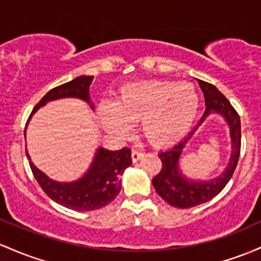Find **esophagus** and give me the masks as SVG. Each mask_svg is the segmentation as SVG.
Here are the masks:
<instances>
[{
	"label": "esophagus",
	"mask_w": 261,
	"mask_h": 261,
	"mask_svg": "<svg viewBox=\"0 0 261 261\" xmlns=\"http://www.w3.org/2000/svg\"><path fill=\"white\" fill-rule=\"evenodd\" d=\"M144 156V153H142L141 150H139V148H133V153H131V157H133V161L136 162L139 161L141 157Z\"/></svg>",
	"instance_id": "34e87169"
}]
</instances>
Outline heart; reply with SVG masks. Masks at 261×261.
I'll list each match as a JSON object with an SVG mask.
<instances>
[{
	"label": "heart",
	"mask_w": 261,
	"mask_h": 261,
	"mask_svg": "<svg viewBox=\"0 0 261 261\" xmlns=\"http://www.w3.org/2000/svg\"><path fill=\"white\" fill-rule=\"evenodd\" d=\"M198 110V95L191 84L170 80L131 83L115 104H105L101 121L108 130L125 135L131 121L141 120V131L151 144L165 146L187 133Z\"/></svg>",
	"instance_id": "b5f03b06"
}]
</instances>
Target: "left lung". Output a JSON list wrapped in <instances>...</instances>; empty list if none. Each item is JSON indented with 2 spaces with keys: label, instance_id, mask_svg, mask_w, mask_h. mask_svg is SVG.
Returning <instances> with one entry per match:
<instances>
[{
  "label": "left lung",
  "instance_id": "left-lung-1",
  "mask_svg": "<svg viewBox=\"0 0 261 261\" xmlns=\"http://www.w3.org/2000/svg\"><path fill=\"white\" fill-rule=\"evenodd\" d=\"M198 84L204 95V114L196 127L185 139L159 153L162 162V168L160 173L152 178V185L157 194L168 204L176 208H183V210L208 202L217 194H219L233 176L240 154L242 133H240V117L236 109L231 107L229 100L214 85L203 80H198ZM214 112L224 117L229 126L232 140L231 159L228 166L220 176L210 181H194L187 179L179 170V159L188 140L201 124L205 117Z\"/></svg>",
  "mask_w": 261,
  "mask_h": 261
}]
</instances>
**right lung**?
Masks as SVG:
<instances>
[{
  "mask_svg": "<svg viewBox=\"0 0 261 261\" xmlns=\"http://www.w3.org/2000/svg\"><path fill=\"white\" fill-rule=\"evenodd\" d=\"M93 78L94 76L82 75L71 82L51 89L34 107L32 114L28 117V121L33 114L48 101L63 98H78L84 100L91 105V109H94V105L90 101V95H89V88H90ZM27 125H25V128H27ZM25 154L30 161L34 178L39 183L45 194L63 207L79 212L99 210L115 199L121 190V181L119 176L124 172L125 168L130 167L133 163L131 150L128 147L117 151L99 147L91 166L84 176L73 182H57L50 179L47 174L43 173L39 168L33 165L27 151H25Z\"/></svg>",
  "mask_w": 261,
  "mask_h": 261,
  "instance_id": "obj_1",
  "label": "right lung"
}]
</instances>
